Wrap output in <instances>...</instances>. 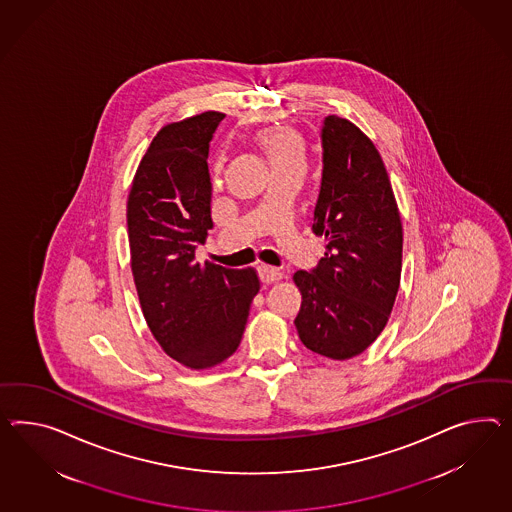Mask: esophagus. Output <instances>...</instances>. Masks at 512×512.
<instances>
[{
  "instance_id": "esophagus-1",
  "label": "esophagus",
  "mask_w": 512,
  "mask_h": 512,
  "mask_svg": "<svg viewBox=\"0 0 512 512\" xmlns=\"http://www.w3.org/2000/svg\"><path fill=\"white\" fill-rule=\"evenodd\" d=\"M258 275L262 278V282L265 284H275L278 282L280 278H282V273H280V269H276V267H271V265H258Z\"/></svg>"
}]
</instances>
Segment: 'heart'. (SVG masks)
I'll return each instance as SVG.
<instances>
[{
  "label": "heart",
  "instance_id": "obj_1",
  "mask_svg": "<svg viewBox=\"0 0 512 512\" xmlns=\"http://www.w3.org/2000/svg\"><path fill=\"white\" fill-rule=\"evenodd\" d=\"M258 143L262 146L265 156L269 159L273 171H286V169H302L306 165V150L299 133L286 126H273L258 135ZM224 159H217L213 178L219 182L223 171Z\"/></svg>",
  "mask_w": 512,
  "mask_h": 512
}]
</instances>
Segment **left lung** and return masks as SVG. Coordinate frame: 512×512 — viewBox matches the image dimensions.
<instances>
[{
    "mask_svg": "<svg viewBox=\"0 0 512 512\" xmlns=\"http://www.w3.org/2000/svg\"><path fill=\"white\" fill-rule=\"evenodd\" d=\"M323 174L314 232L325 258L297 271L302 295L295 327L306 349L349 360L379 338L401 282L403 224L373 141L347 118L328 115L321 130Z\"/></svg>",
    "mask_w": 512,
    "mask_h": 512,
    "instance_id": "left-lung-1",
    "label": "left lung"
}]
</instances>
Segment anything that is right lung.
I'll use <instances>...</instances> for the list:
<instances>
[{
    "instance_id": "obj_1",
    "label": "right lung",
    "mask_w": 512,
    "mask_h": 512,
    "mask_svg": "<svg viewBox=\"0 0 512 512\" xmlns=\"http://www.w3.org/2000/svg\"><path fill=\"white\" fill-rule=\"evenodd\" d=\"M224 113L165 124L141 159L128 195L133 282L159 347L189 369L219 366L236 353L260 291L256 269L195 258L211 219L210 141Z\"/></svg>"
}]
</instances>
